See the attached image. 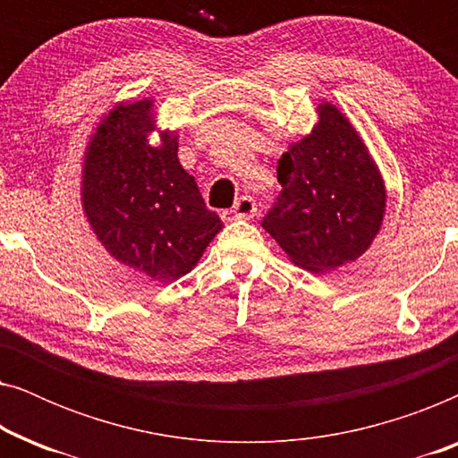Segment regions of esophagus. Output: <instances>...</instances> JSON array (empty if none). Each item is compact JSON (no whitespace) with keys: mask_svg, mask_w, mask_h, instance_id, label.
Segmentation results:
<instances>
[{"mask_svg":"<svg viewBox=\"0 0 458 458\" xmlns=\"http://www.w3.org/2000/svg\"><path fill=\"white\" fill-rule=\"evenodd\" d=\"M256 210H259V206H256V199L252 196H242L237 199L233 210L229 212L231 218H252L256 215Z\"/></svg>","mask_w":458,"mask_h":458,"instance_id":"esophagus-1","label":"esophagus"}]
</instances>
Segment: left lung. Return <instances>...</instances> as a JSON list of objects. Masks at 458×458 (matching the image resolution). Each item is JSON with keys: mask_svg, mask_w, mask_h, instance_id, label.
I'll return each instance as SVG.
<instances>
[{"mask_svg": "<svg viewBox=\"0 0 458 458\" xmlns=\"http://www.w3.org/2000/svg\"><path fill=\"white\" fill-rule=\"evenodd\" d=\"M318 124L277 162L281 193L262 218L292 262L312 273L352 262L384 221L386 190L365 143L342 112L318 106Z\"/></svg>", "mask_w": 458, "mask_h": 458, "instance_id": "1", "label": "left lung"}]
</instances>
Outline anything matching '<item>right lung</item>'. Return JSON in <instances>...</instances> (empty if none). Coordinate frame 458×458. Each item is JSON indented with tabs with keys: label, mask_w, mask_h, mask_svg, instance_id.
Segmentation results:
<instances>
[{
	"label": "right lung",
	"mask_w": 458,
	"mask_h": 458,
	"mask_svg": "<svg viewBox=\"0 0 458 458\" xmlns=\"http://www.w3.org/2000/svg\"><path fill=\"white\" fill-rule=\"evenodd\" d=\"M152 102L118 106L91 137L83 206L98 240L118 262L158 281L190 273L223 227L177 158V137L148 141Z\"/></svg>",
	"instance_id": "add662e5"
}]
</instances>
